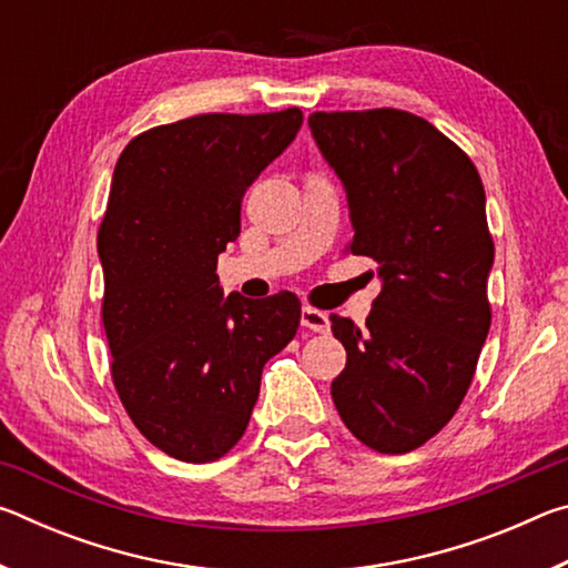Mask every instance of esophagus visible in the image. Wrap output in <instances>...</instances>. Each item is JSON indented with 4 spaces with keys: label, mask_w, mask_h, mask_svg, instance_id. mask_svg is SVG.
Here are the masks:
<instances>
[{
    "label": "esophagus",
    "mask_w": 568,
    "mask_h": 568,
    "mask_svg": "<svg viewBox=\"0 0 568 568\" xmlns=\"http://www.w3.org/2000/svg\"><path fill=\"white\" fill-rule=\"evenodd\" d=\"M301 323L303 328L313 331V333H328L331 331V321H328V313L318 311V307L313 305H305L301 311Z\"/></svg>",
    "instance_id": "esophagus-1"
}]
</instances>
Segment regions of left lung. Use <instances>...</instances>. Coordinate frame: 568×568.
<instances>
[{
    "label": "left lung",
    "mask_w": 568,
    "mask_h": 568,
    "mask_svg": "<svg viewBox=\"0 0 568 568\" xmlns=\"http://www.w3.org/2000/svg\"><path fill=\"white\" fill-rule=\"evenodd\" d=\"M325 160L348 192V253L378 263L365 331L331 315L348 361L331 393L351 434L408 454L454 418L491 328L494 237L484 182L454 140L418 114L313 112Z\"/></svg>",
    "instance_id": "1"
}]
</instances>
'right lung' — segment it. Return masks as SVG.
I'll return each mask as SVG.
<instances>
[{
	"label": "right lung",
	"mask_w": 568,
	"mask_h": 568,
	"mask_svg": "<svg viewBox=\"0 0 568 568\" xmlns=\"http://www.w3.org/2000/svg\"><path fill=\"white\" fill-rule=\"evenodd\" d=\"M303 112H207L158 124L114 165L98 250L112 383L152 446L187 464L243 438L267 358L295 338L301 301L227 295L217 255L240 235V200L291 145Z\"/></svg>",
	"instance_id": "right-lung-1"
}]
</instances>
